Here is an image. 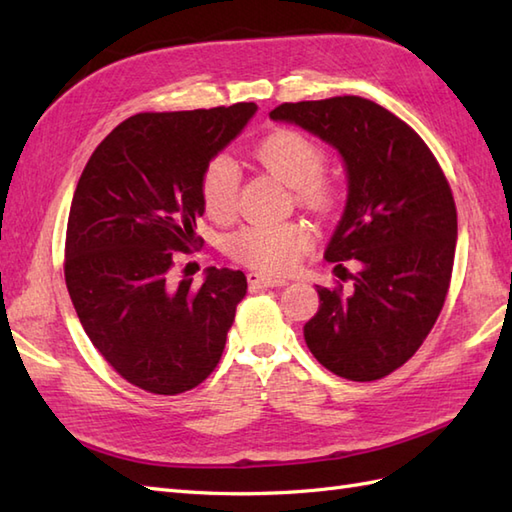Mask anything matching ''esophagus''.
Returning a JSON list of instances; mask_svg holds the SVG:
<instances>
[{
  "instance_id": "34e87169",
  "label": "esophagus",
  "mask_w": 512,
  "mask_h": 512,
  "mask_svg": "<svg viewBox=\"0 0 512 512\" xmlns=\"http://www.w3.org/2000/svg\"><path fill=\"white\" fill-rule=\"evenodd\" d=\"M248 286L250 288H281L286 286L288 281L284 277H270V275H262V273H248Z\"/></svg>"
}]
</instances>
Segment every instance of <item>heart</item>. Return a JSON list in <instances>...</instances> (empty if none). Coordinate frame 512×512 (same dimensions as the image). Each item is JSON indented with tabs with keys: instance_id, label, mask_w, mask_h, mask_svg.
Returning a JSON list of instances; mask_svg holds the SVG:
<instances>
[{
	"instance_id": "obj_1",
	"label": "heart",
	"mask_w": 512,
	"mask_h": 512,
	"mask_svg": "<svg viewBox=\"0 0 512 512\" xmlns=\"http://www.w3.org/2000/svg\"><path fill=\"white\" fill-rule=\"evenodd\" d=\"M255 158L273 176L297 191V198L314 209H328L332 187L321 176L323 149L295 129H277L255 147ZM202 204L215 220H228L235 213L239 193V169L235 160L220 154L206 162L200 182ZM312 244L306 224H250L228 239V253L255 270L286 273L297 264L303 250Z\"/></svg>"
}]
</instances>
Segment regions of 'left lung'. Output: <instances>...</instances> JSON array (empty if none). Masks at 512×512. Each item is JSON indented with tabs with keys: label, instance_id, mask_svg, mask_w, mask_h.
Instances as JSON below:
<instances>
[{
	"label": "left lung",
	"instance_id": "obj_1",
	"mask_svg": "<svg viewBox=\"0 0 512 512\" xmlns=\"http://www.w3.org/2000/svg\"><path fill=\"white\" fill-rule=\"evenodd\" d=\"M270 118L334 147L347 173L345 209L323 257L356 259L358 273L347 295L317 286L306 343L336 376L383 378L416 354L444 306L458 239L449 182L407 123L361 96L284 103ZM334 270L345 273L343 264Z\"/></svg>",
	"mask_w": 512,
	"mask_h": 512
}]
</instances>
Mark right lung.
<instances>
[{"instance_id":"add662e5","label":"right lung","mask_w":512,"mask_h":512,"mask_svg":"<svg viewBox=\"0 0 512 512\" xmlns=\"http://www.w3.org/2000/svg\"><path fill=\"white\" fill-rule=\"evenodd\" d=\"M255 103L136 114L94 149L65 235V286L92 345L127 383L176 396L209 376L226 345L242 270L171 279L173 253L198 244L206 162L235 140Z\"/></svg>"}]
</instances>
